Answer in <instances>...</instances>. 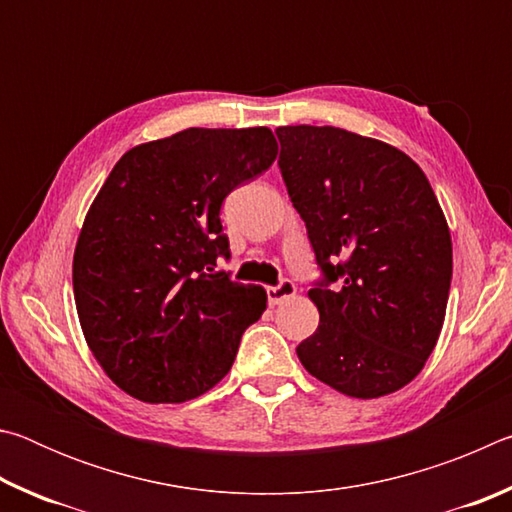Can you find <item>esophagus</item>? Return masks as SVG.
<instances>
[{"label": "esophagus", "mask_w": 512, "mask_h": 512, "mask_svg": "<svg viewBox=\"0 0 512 512\" xmlns=\"http://www.w3.org/2000/svg\"><path fill=\"white\" fill-rule=\"evenodd\" d=\"M296 284H293L291 280H282L277 287H268L266 289V296H268V305H280V302L289 300L296 296Z\"/></svg>", "instance_id": "obj_1"}]
</instances>
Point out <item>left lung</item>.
<instances>
[{
    "label": "left lung",
    "mask_w": 512,
    "mask_h": 512,
    "mask_svg": "<svg viewBox=\"0 0 512 512\" xmlns=\"http://www.w3.org/2000/svg\"><path fill=\"white\" fill-rule=\"evenodd\" d=\"M280 171L323 280L320 323L296 352L343 395L400 391L443 329L452 237L424 171L395 146L334 126H280Z\"/></svg>",
    "instance_id": "8db88e82"
}]
</instances>
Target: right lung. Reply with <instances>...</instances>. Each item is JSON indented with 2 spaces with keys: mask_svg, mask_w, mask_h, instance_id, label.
Listing matches in <instances>:
<instances>
[{
  "mask_svg": "<svg viewBox=\"0 0 512 512\" xmlns=\"http://www.w3.org/2000/svg\"><path fill=\"white\" fill-rule=\"evenodd\" d=\"M277 158L266 126L187 128L121 155L85 216L74 300L94 359L121 391L178 404L228 375L266 291L214 271L230 257L221 205Z\"/></svg>",
  "mask_w": 512,
  "mask_h": 512,
  "instance_id": "right-lung-1",
  "label": "right lung"
}]
</instances>
